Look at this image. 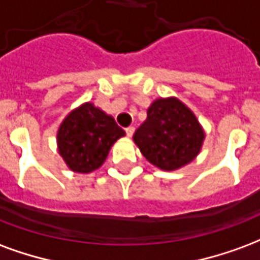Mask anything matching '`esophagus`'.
I'll use <instances>...</instances> for the list:
<instances>
[{
	"instance_id": "34e87169",
	"label": "esophagus",
	"mask_w": 260,
	"mask_h": 260,
	"mask_svg": "<svg viewBox=\"0 0 260 260\" xmlns=\"http://www.w3.org/2000/svg\"><path fill=\"white\" fill-rule=\"evenodd\" d=\"M134 130H136V128L133 127V126H128V127H126V134H127V137H132L133 134H134Z\"/></svg>"
}]
</instances>
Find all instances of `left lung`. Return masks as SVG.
Returning <instances> with one entry per match:
<instances>
[{
	"label": "left lung",
	"mask_w": 260,
	"mask_h": 260,
	"mask_svg": "<svg viewBox=\"0 0 260 260\" xmlns=\"http://www.w3.org/2000/svg\"><path fill=\"white\" fill-rule=\"evenodd\" d=\"M205 136L194 112L177 96H166L153 100L133 141L149 164L173 172L200 155Z\"/></svg>",
	"instance_id": "left-lung-1"
}]
</instances>
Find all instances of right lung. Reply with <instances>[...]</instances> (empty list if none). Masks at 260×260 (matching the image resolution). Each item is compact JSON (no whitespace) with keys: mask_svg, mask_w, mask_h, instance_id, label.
<instances>
[{"mask_svg":"<svg viewBox=\"0 0 260 260\" xmlns=\"http://www.w3.org/2000/svg\"><path fill=\"white\" fill-rule=\"evenodd\" d=\"M124 136L111 115L92 102H84L72 109L59 124L56 147L72 172L87 174L101 168L112 145Z\"/></svg>","mask_w":260,"mask_h":260,"instance_id":"1","label":"right lung"}]
</instances>
